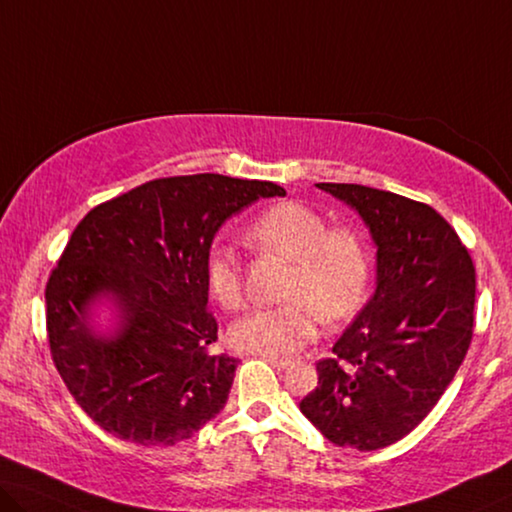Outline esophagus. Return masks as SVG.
<instances>
[{
	"instance_id": "obj_1",
	"label": "esophagus",
	"mask_w": 512,
	"mask_h": 512,
	"mask_svg": "<svg viewBox=\"0 0 512 512\" xmlns=\"http://www.w3.org/2000/svg\"><path fill=\"white\" fill-rule=\"evenodd\" d=\"M262 358H264V361L266 363H271L273 365V368H276V370H287L289 368V365H292L294 361H292V358H282V356H271V354H262Z\"/></svg>"
}]
</instances>
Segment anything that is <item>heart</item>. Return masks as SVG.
Returning <instances> with one entry per match:
<instances>
[{"label": "heart", "mask_w": 512, "mask_h": 512, "mask_svg": "<svg viewBox=\"0 0 512 512\" xmlns=\"http://www.w3.org/2000/svg\"><path fill=\"white\" fill-rule=\"evenodd\" d=\"M246 241L259 255L292 262L285 292L289 303L255 308L230 326L236 349L255 354H292L317 335L319 317L340 322L361 305L370 278V255L352 227H329L301 202L264 209L246 227ZM207 285L225 310L243 303V264L234 248L218 246L207 259Z\"/></svg>", "instance_id": "1"}]
</instances>
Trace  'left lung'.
<instances>
[{
	"mask_svg": "<svg viewBox=\"0 0 512 512\" xmlns=\"http://www.w3.org/2000/svg\"><path fill=\"white\" fill-rule=\"evenodd\" d=\"M363 218L377 246V287L354 324L317 363L301 400L335 446L379 451L430 414L474 335L476 269L432 207L358 183H317Z\"/></svg>",
	"mask_w": 512,
	"mask_h": 512,
	"instance_id": "obj_1",
	"label": "left lung"
}]
</instances>
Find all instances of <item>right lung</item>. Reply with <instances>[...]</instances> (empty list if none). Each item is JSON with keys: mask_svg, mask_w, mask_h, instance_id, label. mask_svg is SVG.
Listing matches in <instances>:
<instances>
[{"mask_svg": "<svg viewBox=\"0 0 512 512\" xmlns=\"http://www.w3.org/2000/svg\"><path fill=\"white\" fill-rule=\"evenodd\" d=\"M271 181L190 174L142 183L91 209L45 287V322L57 372L82 411L114 437L174 446L216 418L236 358L211 354L207 259L227 218ZM113 303L118 324L98 334L90 310Z\"/></svg>", "mask_w": 512, "mask_h": 512, "instance_id": "obj_1", "label": "right lung"}]
</instances>
